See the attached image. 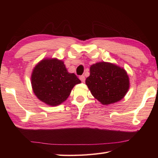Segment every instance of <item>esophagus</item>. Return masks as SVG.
<instances>
[{
	"label": "esophagus",
	"instance_id": "obj_1",
	"mask_svg": "<svg viewBox=\"0 0 158 158\" xmlns=\"http://www.w3.org/2000/svg\"><path fill=\"white\" fill-rule=\"evenodd\" d=\"M79 79L81 80V82H84L85 81V76H83V75H81V76H80L79 77Z\"/></svg>",
	"mask_w": 158,
	"mask_h": 158
}]
</instances>
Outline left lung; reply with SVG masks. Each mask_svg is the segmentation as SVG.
<instances>
[{"label":"left lung","instance_id":"obj_1","mask_svg":"<svg viewBox=\"0 0 158 158\" xmlns=\"http://www.w3.org/2000/svg\"><path fill=\"white\" fill-rule=\"evenodd\" d=\"M89 70L85 83L92 96L103 105L118 102L126 96L130 88V80L122 67L100 62L92 64Z\"/></svg>","mask_w":158,"mask_h":158}]
</instances>
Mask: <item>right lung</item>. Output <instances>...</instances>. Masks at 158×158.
<instances>
[{
    "label": "right lung",
    "mask_w": 158,
    "mask_h": 158,
    "mask_svg": "<svg viewBox=\"0 0 158 158\" xmlns=\"http://www.w3.org/2000/svg\"><path fill=\"white\" fill-rule=\"evenodd\" d=\"M81 83L70 73L62 60L45 58L33 69L32 91L39 100L52 106H58L68 98L74 86Z\"/></svg>",
    "instance_id": "right-lung-1"
}]
</instances>
